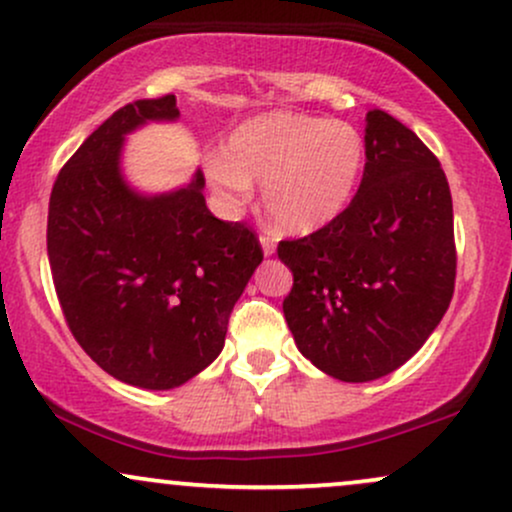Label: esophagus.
I'll list each match as a JSON object with an SVG mask.
<instances>
[{
	"label": "esophagus",
	"mask_w": 512,
	"mask_h": 512,
	"mask_svg": "<svg viewBox=\"0 0 512 512\" xmlns=\"http://www.w3.org/2000/svg\"><path fill=\"white\" fill-rule=\"evenodd\" d=\"M261 246H263V254L266 256H273L275 254V239L268 237V234H261Z\"/></svg>",
	"instance_id": "obj_1"
}]
</instances>
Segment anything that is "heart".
I'll return each instance as SVG.
<instances>
[{
	"label": "heart",
	"mask_w": 512,
	"mask_h": 512,
	"mask_svg": "<svg viewBox=\"0 0 512 512\" xmlns=\"http://www.w3.org/2000/svg\"><path fill=\"white\" fill-rule=\"evenodd\" d=\"M366 162L362 131L342 119L268 112L227 138L225 153L206 158V177L227 208L249 203L263 184V206L275 227L314 232L340 218L357 194Z\"/></svg>",
	"instance_id": "obj_1"
}]
</instances>
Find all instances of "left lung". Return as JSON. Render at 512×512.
I'll use <instances>...</instances> for the list:
<instances>
[{"instance_id":"obj_1","label":"left lung","mask_w":512,"mask_h":512,"mask_svg":"<svg viewBox=\"0 0 512 512\" xmlns=\"http://www.w3.org/2000/svg\"><path fill=\"white\" fill-rule=\"evenodd\" d=\"M362 184L345 213L278 244L292 270L282 302L299 352L328 376L374 381L434 333L455 290L453 198L422 138L366 114Z\"/></svg>"}]
</instances>
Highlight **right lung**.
Wrapping results in <instances>:
<instances>
[{"mask_svg": "<svg viewBox=\"0 0 512 512\" xmlns=\"http://www.w3.org/2000/svg\"><path fill=\"white\" fill-rule=\"evenodd\" d=\"M177 117L174 95L119 107L59 170L47 213V256L71 335L102 371L150 390L182 386L218 357L263 261L251 227L210 213L201 172L162 196L124 184V134Z\"/></svg>", "mask_w": 512, "mask_h": 512, "instance_id": "add662e5", "label": "right lung"}]
</instances>
